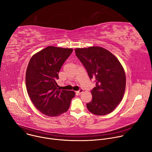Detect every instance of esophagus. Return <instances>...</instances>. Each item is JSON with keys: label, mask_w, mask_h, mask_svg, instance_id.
I'll use <instances>...</instances> for the list:
<instances>
[{"label": "esophagus", "mask_w": 152, "mask_h": 152, "mask_svg": "<svg viewBox=\"0 0 152 152\" xmlns=\"http://www.w3.org/2000/svg\"><path fill=\"white\" fill-rule=\"evenodd\" d=\"M83 91V90L82 88H80V89L77 91V93H78L80 94V93H82Z\"/></svg>", "instance_id": "esophagus-1"}]
</instances>
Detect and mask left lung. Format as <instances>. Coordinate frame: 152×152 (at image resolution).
<instances>
[{"label": "left lung", "instance_id": "8db88e82", "mask_svg": "<svg viewBox=\"0 0 152 152\" xmlns=\"http://www.w3.org/2000/svg\"><path fill=\"white\" fill-rule=\"evenodd\" d=\"M76 56L94 80L93 99L86 104L93 114L104 115L113 111L121 101L126 88V75L117 58L100 47L76 49Z\"/></svg>", "mask_w": 152, "mask_h": 152}]
</instances>
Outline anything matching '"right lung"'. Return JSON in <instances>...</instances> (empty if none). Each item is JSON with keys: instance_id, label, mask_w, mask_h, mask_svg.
<instances>
[{"instance_id": "1", "label": "right lung", "mask_w": 152, "mask_h": 152, "mask_svg": "<svg viewBox=\"0 0 152 152\" xmlns=\"http://www.w3.org/2000/svg\"><path fill=\"white\" fill-rule=\"evenodd\" d=\"M72 49L49 46L35 54L30 59L26 73L28 95L41 113L58 116L69 110L75 93L60 90L56 80L58 73Z\"/></svg>"}]
</instances>
